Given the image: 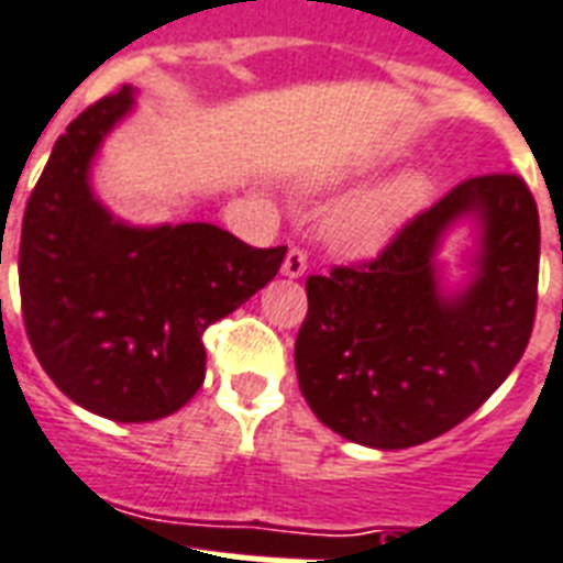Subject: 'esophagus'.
Masks as SVG:
<instances>
[{
	"mask_svg": "<svg viewBox=\"0 0 563 563\" xmlns=\"http://www.w3.org/2000/svg\"><path fill=\"white\" fill-rule=\"evenodd\" d=\"M305 269H308V255L302 250H290L285 255V264H282V273L287 278H299L305 276Z\"/></svg>",
	"mask_w": 563,
	"mask_h": 563,
	"instance_id": "obj_1",
	"label": "esophagus"
}]
</instances>
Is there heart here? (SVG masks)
<instances>
[{
	"label": "heart",
	"instance_id": "heart-1",
	"mask_svg": "<svg viewBox=\"0 0 563 563\" xmlns=\"http://www.w3.org/2000/svg\"><path fill=\"white\" fill-rule=\"evenodd\" d=\"M361 167H331L305 178V190L325 194L358 176ZM434 196V176L426 167H408L382 185L361 190L329 217L325 234L334 250L352 258H369L390 246L408 222L422 213Z\"/></svg>",
	"mask_w": 563,
	"mask_h": 563
}]
</instances>
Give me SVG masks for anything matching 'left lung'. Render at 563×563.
<instances>
[{
  "label": "left lung",
  "instance_id": "8db88e82",
  "mask_svg": "<svg viewBox=\"0 0 563 563\" xmlns=\"http://www.w3.org/2000/svg\"><path fill=\"white\" fill-rule=\"evenodd\" d=\"M468 241L451 276L442 246ZM540 222L514 173L470 178L408 222L369 267L311 276L296 376L317 420L408 449L467 420L520 364L538 305Z\"/></svg>",
  "mask_w": 563,
  "mask_h": 563
}]
</instances>
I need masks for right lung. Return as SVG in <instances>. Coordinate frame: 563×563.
<instances>
[{"instance_id": "obj_1", "label": "right lung", "mask_w": 563, "mask_h": 563, "mask_svg": "<svg viewBox=\"0 0 563 563\" xmlns=\"http://www.w3.org/2000/svg\"><path fill=\"white\" fill-rule=\"evenodd\" d=\"M137 90L104 96L58 137L25 205L20 296L32 350L60 394L117 422L178 411L205 382L202 334L276 278L287 246L255 250L213 222L137 225L90 173Z\"/></svg>"}]
</instances>
